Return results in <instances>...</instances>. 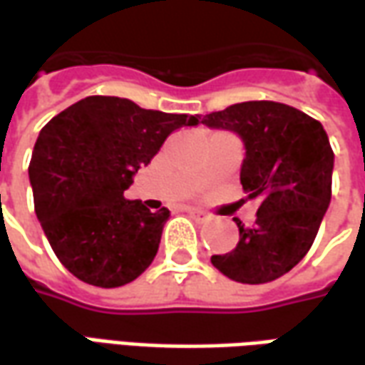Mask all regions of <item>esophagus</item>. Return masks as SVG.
I'll use <instances>...</instances> for the list:
<instances>
[{
    "mask_svg": "<svg viewBox=\"0 0 365 365\" xmlns=\"http://www.w3.org/2000/svg\"><path fill=\"white\" fill-rule=\"evenodd\" d=\"M187 213H190V217H193V219L199 222H203L209 219V215H207L205 211H199V209H187Z\"/></svg>",
    "mask_w": 365,
    "mask_h": 365,
    "instance_id": "esophagus-1",
    "label": "esophagus"
}]
</instances>
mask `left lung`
Here are the masks:
<instances>
[{
	"mask_svg": "<svg viewBox=\"0 0 365 365\" xmlns=\"http://www.w3.org/2000/svg\"><path fill=\"white\" fill-rule=\"evenodd\" d=\"M201 123L242 140L240 183L248 199L260 201L250 229L235 219L237 248L211 262L235 282H274L303 260L330 205L329 135L307 113L275 101L235 103Z\"/></svg>",
	"mask_w": 365,
	"mask_h": 365,
	"instance_id": "left-lung-1",
	"label": "left lung"
}]
</instances>
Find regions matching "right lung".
I'll list each match as a JSON object with an SVG mask.
<instances>
[{"mask_svg": "<svg viewBox=\"0 0 365 365\" xmlns=\"http://www.w3.org/2000/svg\"><path fill=\"white\" fill-rule=\"evenodd\" d=\"M197 123L199 115L91 96L44 125L29 180L41 227L70 274L120 287L150 266L170 211H150L123 193L172 130Z\"/></svg>", "mask_w": 365, "mask_h": 365, "instance_id": "1", "label": "right lung"}]
</instances>
